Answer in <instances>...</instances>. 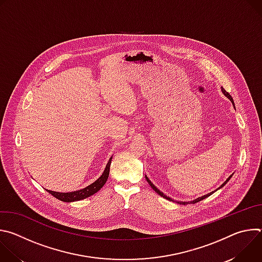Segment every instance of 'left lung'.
<instances>
[{"mask_svg":"<svg viewBox=\"0 0 262 262\" xmlns=\"http://www.w3.org/2000/svg\"><path fill=\"white\" fill-rule=\"evenodd\" d=\"M222 91H223V93H224V94H225V95H226V96H227V97H228V98H229V99H230V100L232 101V103H233V99H232L231 95H230V94H229L228 92H226V90H225V89H224V88H222ZM231 177H232V175H230V176H229V177L227 178V180H226L225 182H224V183H223V184H222V185L220 186V188H219V189L223 188V186H224V185H225V184H226V183H227V182L229 181V179H230ZM146 180L148 181V183H149V184H150V185H151V188H152V189H154V190H155V191H156V192H157V193H158V194H159L160 196L164 197L165 199H167V200H169V201H173V200H172V199H171L170 197H167V196H166L165 194H163V193H162V192H161L160 190H158V189L156 188V186H155V185H154V184L151 183V181H150V180H149V179L147 178V176H146ZM215 191H217V190H215ZM215 191H214V192H215ZM212 193H213V192H211V193H209V194H207V195H204V196H202V197H200V198H197L196 200H194V201H191V202H180V203H181V204H189V203H193V204H194V203H197V202H199V201H201V200H203V199L207 198V197H208V196H210V195H211ZM177 203H179V202H177Z\"/></svg>","mask_w":262,"mask_h":262,"instance_id":"obj_1","label":"left lung"}]
</instances>
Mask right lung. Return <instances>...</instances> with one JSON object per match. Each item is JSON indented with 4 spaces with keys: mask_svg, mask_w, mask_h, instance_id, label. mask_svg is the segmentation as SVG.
<instances>
[{
    "mask_svg": "<svg viewBox=\"0 0 262 262\" xmlns=\"http://www.w3.org/2000/svg\"><path fill=\"white\" fill-rule=\"evenodd\" d=\"M111 162H112V158L108 160L102 175L96 181H94L90 185L86 186V188L83 189V190H79V191H76V192H70V193H58V192H53V191H49V190H47V191L51 195H53L54 197H56L57 199H59L63 202H73V201H79V200L88 198V197L94 195L95 193H97L104 185V183H105V181L107 180V177H108Z\"/></svg>",
    "mask_w": 262,
    "mask_h": 262,
    "instance_id": "right-lung-1",
    "label": "right lung"
}]
</instances>
